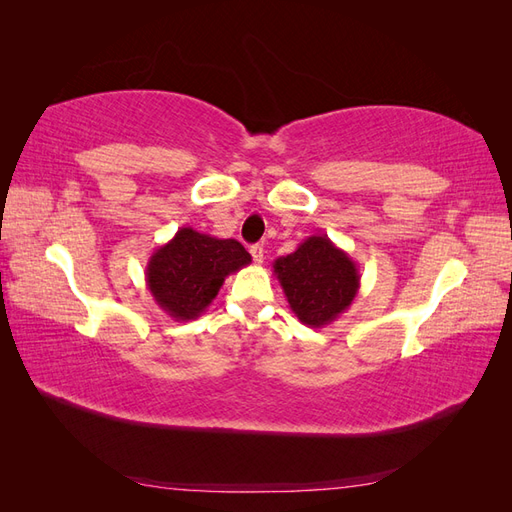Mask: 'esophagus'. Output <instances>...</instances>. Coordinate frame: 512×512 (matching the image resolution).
I'll use <instances>...</instances> for the list:
<instances>
[{"label": "esophagus", "mask_w": 512, "mask_h": 512, "mask_svg": "<svg viewBox=\"0 0 512 512\" xmlns=\"http://www.w3.org/2000/svg\"><path fill=\"white\" fill-rule=\"evenodd\" d=\"M250 254H252L256 265H262V260H265V247H262L260 243H256V245L250 247Z\"/></svg>", "instance_id": "1"}]
</instances>
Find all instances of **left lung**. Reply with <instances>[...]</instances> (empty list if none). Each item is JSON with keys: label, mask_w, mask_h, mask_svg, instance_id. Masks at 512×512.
<instances>
[{"label": "left lung", "mask_w": 512, "mask_h": 512, "mask_svg": "<svg viewBox=\"0 0 512 512\" xmlns=\"http://www.w3.org/2000/svg\"><path fill=\"white\" fill-rule=\"evenodd\" d=\"M288 305L303 324L320 329L352 305L361 288L356 262L327 237L312 235L273 262Z\"/></svg>", "instance_id": "left-lung-1"}]
</instances>
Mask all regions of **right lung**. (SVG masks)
I'll return each mask as SVG.
<instances>
[{"label":"right lung","instance_id":"add662e5","mask_svg":"<svg viewBox=\"0 0 512 512\" xmlns=\"http://www.w3.org/2000/svg\"><path fill=\"white\" fill-rule=\"evenodd\" d=\"M252 256L235 239L203 235L194 228H179L175 237L151 254L145 280L164 312L179 322L198 318L230 273L247 267Z\"/></svg>","mask_w":512,"mask_h":512}]
</instances>
